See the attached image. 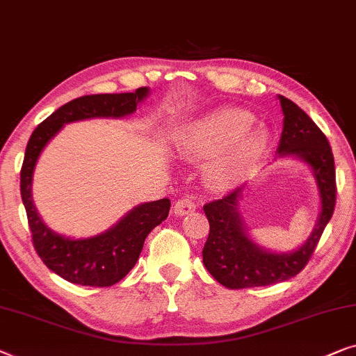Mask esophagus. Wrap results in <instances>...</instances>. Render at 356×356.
I'll return each instance as SVG.
<instances>
[{
	"mask_svg": "<svg viewBox=\"0 0 356 356\" xmlns=\"http://www.w3.org/2000/svg\"><path fill=\"white\" fill-rule=\"evenodd\" d=\"M195 210V202L191 197H181L173 204V213L177 216H184Z\"/></svg>",
	"mask_w": 356,
	"mask_h": 356,
	"instance_id": "obj_1",
	"label": "esophagus"
}]
</instances>
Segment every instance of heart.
Segmentation results:
<instances>
[{
	"instance_id": "obj_1",
	"label": "heart",
	"mask_w": 356,
	"mask_h": 356,
	"mask_svg": "<svg viewBox=\"0 0 356 356\" xmlns=\"http://www.w3.org/2000/svg\"><path fill=\"white\" fill-rule=\"evenodd\" d=\"M255 117L242 109H218L184 125L178 149L189 157H213L209 165L210 181L233 186L249 177L264 159L270 135L252 127Z\"/></svg>"
}]
</instances>
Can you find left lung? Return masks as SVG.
<instances>
[{
    "label": "left lung",
    "instance_id": "left-lung-1",
    "mask_svg": "<svg viewBox=\"0 0 356 356\" xmlns=\"http://www.w3.org/2000/svg\"><path fill=\"white\" fill-rule=\"evenodd\" d=\"M282 115V133L277 157L305 162L315 177L321 212L313 233L292 252H271L257 244L239 213L244 186L223 199L204 205L210 231L202 250V260L210 275L228 289L270 286L298 275L315 252L336 205V168L327 138L316 123L284 96H277Z\"/></svg>",
    "mask_w": 356,
    "mask_h": 356
}]
</instances>
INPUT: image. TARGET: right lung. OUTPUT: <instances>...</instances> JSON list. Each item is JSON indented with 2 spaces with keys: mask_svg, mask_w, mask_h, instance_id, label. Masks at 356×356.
Instances as JSON below:
<instances>
[{
  "mask_svg": "<svg viewBox=\"0 0 356 356\" xmlns=\"http://www.w3.org/2000/svg\"><path fill=\"white\" fill-rule=\"evenodd\" d=\"M149 88L120 95L81 96L67 102L35 128L20 170V195L32 231L33 247L43 264L74 284L109 287L123 280L136 265L147 234L168 216L170 199L144 202L131 209L104 233L85 239H72L48 228L32 199L33 172L41 151L65 123L96 117L122 118L136 112Z\"/></svg>",
  "mask_w": 356,
  "mask_h": 356,
  "instance_id": "1",
  "label": "right lung"
}]
</instances>
